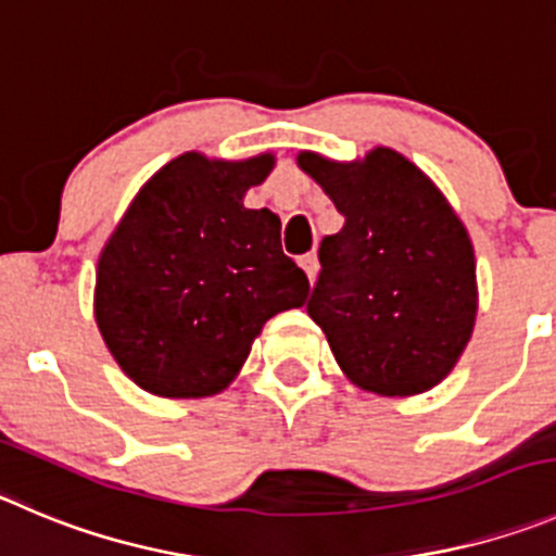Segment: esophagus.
I'll return each instance as SVG.
<instances>
[{
	"mask_svg": "<svg viewBox=\"0 0 556 556\" xmlns=\"http://www.w3.org/2000/svg\"><path fill=\"white\" fill-rule=\"evenodd\" d=\"M302 268H304V274L309 277V282H315V279H318V257H315V254H304Z\"/></svg>",
	"mask_w": 556,
	"mask_h": 556,
	"instance_id": "34e87169",
	"label": "esophagus"
}]
</instances>
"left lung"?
Segmentation results:
<instances>
[{
    "mask_svg": "<svg viewBox=\"0 0 556 556\" xmlns=\"http://www.w3.org/2000/svg\"><path fill=\"white\" fill-rule=\"evenodd\" d=\"M295 164L345 216L320 241L307 313L340 370L381 397L428 392L453 372L477 320V263L464 222L439 186L392 148Z\"/></svg>",
    "mask_w": 556,
    "mask_h": 556,
    "instance_id": "1",
    "label": "left lung"
}]
</instances>
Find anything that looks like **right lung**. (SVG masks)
Here are the masks:
<instances>
[{
    "instance_id": "obj_1",
    "label": "right lung",
    "mask_w": 556,
    "mask_h": 556,
    "mask_svg": "<svg viewBox=\"0 0 556 556\" xmlns=\"http://www.w3.org/2000/svg\"><path fill=\"white\" fill-rule=\"evenodd\" d=\"M274 153L178 155L126 207L96 268V324L109 354L159 397H211L241 372L268 318L307 302V274L282 252V222L243 197Z\"/></svg>"
}]
</instances>
